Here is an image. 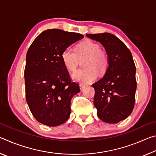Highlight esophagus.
Masks as SVG:
<instances>
[{"instance_id": "34e87169", "label": "esophagus", "mask_w": 156, "mask_h": 156, "mask_svg": "<svg viewBox=\"0 0 156 156\" xmlns=\"http://www.w3.org/2000/svg\"><path fill=\"white\" fill-rule=\"evenodd\" d=\"M79 87H80V90H83V89L84 88V87H85V85H84V84H79Z\"/></svg>"}]
</instances>
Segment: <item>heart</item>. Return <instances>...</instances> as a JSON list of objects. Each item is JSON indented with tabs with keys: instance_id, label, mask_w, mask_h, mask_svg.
<instances>
[{
	"instance_id": "b5f03b06",
	"label": "heart",
	"mask_w": 156,
	"mask_h": 156,
	"mask_svg": "<svg viewBox=\"0 0 156 156\" xmlns=\"http://www.w3.org/2000/svg\"><path fill=\"white\" fill-rule=\"evenodd\" d=\"M76 52L67 47L61 54L62 61L69 71H74L79 60L85 58L83 63L84 69H79L73 72L72 78L75 82L82 84L91 83L97 78V72L104 73L108 66V57L104 50L100 48L96 42L87 40L76 46Z\"/></svg>"
}]
</instances>
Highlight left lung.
Here are the masks:
<instances>
[{"mask_svg":"<svg viewBox=\"0 0 156 156\" xmlns=\"http://www.w3.org/2000/svg\"><path fill=\"white\" fill-rule=\"evenodd\" d=\"M105 47L108 67L102 79L92 84L94 106L100 120L118 123L131 114L135 104L136 69L131 53L115 35L110 33L87 34Z\"/></svg>","mask_w":156,"mask_h":156,"instance_id":"obj_1","label":"left lung"}]
</instances>
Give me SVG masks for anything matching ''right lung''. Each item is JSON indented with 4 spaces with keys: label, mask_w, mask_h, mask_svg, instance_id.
<instances>
[{
    "label": "right lung",
    "mask_w": 156,
    "mask_h": 156,
    "mask_svg": "<svg viewBox=\"0 0 156 156\" xmlns=\"http://www.w3.org/2000/svg\"><path fill=\"white\" fill-rule=\"evenodd\" d=\"M84 36L57 29L42 32L31 43L25 68L26 100L34 117L43 125L56 126L67 121L71 100L80 91L71 81L61 54Z\"/></svg>",
    "instance_id": "right-lung-1"
}]
</instances>
